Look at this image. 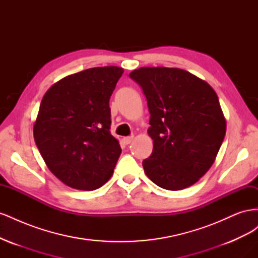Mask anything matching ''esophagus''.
I'll list each match as a JSON object with an SVG mask.
<instances>
[{"label":"esophagus","instance_id":"esophagus-1","mask_svg":"<svg viewBox=\"0 0 258 258\" xmlns=\"http://www.w3.org/2000/svg\"><path fill=\"white\" fill-rule=\"evenodd\" d=\"M132 140H134V136H130V137H124V138L122 139V141H123V143H124V144L128 145V144H130V143H131Z\"/></svg>","mask_w":258,"mask_h":258}]
</instances>
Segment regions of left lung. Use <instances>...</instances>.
Returning a JSON list of instances; mask_svg holds the SVG:
<instances>
[{
    "label": "left lung",
    "instance_id": "left-lung-1",
    "mask_svg": "<svg viewBox=\"0 0 258 258\" xmlns=\"http://www.w3.org/2000/svg\"><path fill=\"white\" fill-rule=\"evenodd\" d=\"M130 79L146 97L153 152L142 165L161 188L181 190L213 165L224 141L226 120L213 88L191 73L173 68H140Z\"/></svg>",
    "mask_w": 258,
    "mask_h": 258
}]
</instances>
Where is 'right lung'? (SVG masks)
I'll list each match as a JSON object with an SVG mask.
<instances>
[{"label": "right lung", "mask_w": 258, "mask_h": 258, "mask_svg": "<svg viewBox=\"0 0 258 258\" xmlns=\"http://www.w3.org/2000/svg\"><path fill=\"white\" fill-rule=\"evenodd\" d=\"M122 73L118 67L85 70L43 97L35 143L53 175L72 188L95 190L113 174L121 148L111 135L108 102Z\"/></svg>", "instance_id": "right-lung-1"}]
</instances>
